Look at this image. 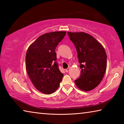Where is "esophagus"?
I'll use <instances>...</instances> for the list:
<instances>
[{
  "mask_svg": "<svg viewBox=\"0 0 124 124\" xmlns=\"http://www.w3.org/2000/svg\"><path fill=\"white\" fill-rule=\"evenodd\" d=\"M70 68H67L66 70V72H68L69 71H70Z\"/></svg>",
  "mask_w": 124,
  "mask_h": 124,
  "instance_id": "34e87169",
  "label": "esophagus"
}]
</instances>
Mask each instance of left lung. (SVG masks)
<instances>
[{"mask_svg":"<svg viewBox=\"0 0 124 124\" xmlns=\"http://www.w3.org/2000/svg\"><path fill=\"white\" fill-rule=\"evenodd\" d=\"M77 49L81 74L74 81L78 89L89 91L101 82L107 68V54L95 38L85 32H67Z\"/></svg>","mask_w":124,"mask_h":124,"instance_id":"1","label":"left lung"}]
</instances>
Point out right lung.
<instances>
[{
	"instance_id": "1",
	"label": "right lung",
	"mask_w": 124,
	"mask_h": 124,
	"mask_svg": "<svg viewBox=\"0 0 124 124\" xmlns=\"http://www.w3.org/2000/svg\"><path fill=\"white\" fill-rule=\"evenodd\" d=\"M66 34L64 31L44 34L27 51V72L33 85L43 93L50 95L55 92L63 77L56 62L55 49Z\"/></svg>"
}]
</instances>
